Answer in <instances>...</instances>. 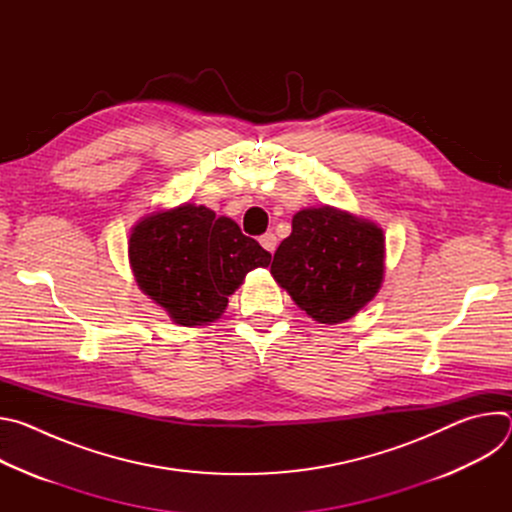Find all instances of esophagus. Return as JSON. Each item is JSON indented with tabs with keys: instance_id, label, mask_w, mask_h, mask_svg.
Returning <instances> with one entry per match:
<instances>
[{
	"instance_id": "obj_1",
	"label": "esophagus",
	"mask_w": 512,
	"mask_h": 512,
	"mask_svg": "<svg viewBox=\"0 0 512 512\" xmlns=\"http://www.w3.org/2000/svg\"><path fill=\"white\" fill-rule=\"evenodd\" d=\"M259 243H261V247H263L267 253H273L275 247H277V237H275L273 233H265V235L259 237Z\"/></svg>"
}]
</instances>
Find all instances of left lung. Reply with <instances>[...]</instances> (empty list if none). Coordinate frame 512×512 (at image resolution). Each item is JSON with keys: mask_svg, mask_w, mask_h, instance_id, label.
Wrapping results in <instances>:
<instances>
[{"mask_svg": "<svg viewBox=\"0 0 512 512\" xmlns=\"http://www.w3.org/2000/svg\"><path fill=\"white\" fill-rule=\"evenodd\" d=\"M271 275L316 322L340 324L381 289L383 229L332 206L304 208L291 218V235L277 247Z\"/></svg>", "mask_w": 512, "mask_h": 512, "instance_id": "left-lung-1", "label": "left lung"}]
</instances>
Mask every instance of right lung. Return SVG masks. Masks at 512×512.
<instances>
[{"label":"right lung","instance_id":"obj_1","mask_svg":"<svg viewBox=\"0 0 512 512\" xmlns=\"http://www.w3.org/2000/svg\"><path fill=\"white\" fill-rule=\"evenodd\" d=\"M269 261L271 255L229 216L190 202L148 214L129 235L139 289L180 326L221 318L245 275Z\"/></svg>","mask_w":512,"mask_h":512}]
</instances>
